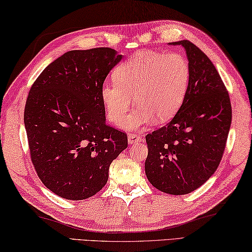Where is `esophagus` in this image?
<instances>
[{
    "label": "esophagus",
    "instance_id": "1",
    "mask_svg": "<svg viewBox=\"0 0 252 252\" xmlns=\"http://www.w3.org/2000/svg\"><path fill=\"white\" fill-rule=\"evenodd\" d=\"M143 141V137L141 135H137V134H129L128 135V144H136V143H139Z\"/></svg>",
    "mask_w": 252,
    "mask_h": 252
}]
</instances>
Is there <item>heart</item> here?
Segmentation results:
<instances>
[{
	"label": "heart",
	"instance_id": "heart-1",
	"mask_svg": "<svg viewBox=\"0 0 252 252\" xmlns=\"http://www.w3.org/2000/svg\"><path fill=\"white\" fill-rule=\"evenodd\" d=\"M116 81H106L100 96L108 121L137 130L158 119L165 123L179 113L187 97L191 68L181 53L139 51L115 69ZM139 106L127 119L132 97Z\"/></svg>",
	"mask_w": 252,
	"mask_h": 252
}]
</instances>
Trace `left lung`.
<instances>
[{"instance_id":"1","label":"left lung","mask_w":252,"mask_h":252,"mask_svg":"<svg viewBox=\"0 0 252 252\" xmlns=\"http://www.w3.org/2000/svg\"><path fill=\"white\" fill-rule=\"evenodd\" d=\"M182 45L191 80L182 107L162 128L146 135L145 173L159 191L191 193L217 171L228 138L232 109L229 94L212 61L188 40Z\"/></svg>"}]
</instances>
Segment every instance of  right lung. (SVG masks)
Listing matches in <instances>:
<instances>
[{
    "label": "right lung",
    "mask_w": 252,
    "mask_h": 252,
    "mask_svg": "<svg viewBox=\"0 0 252 252\" xmlns=\"http://www.w3.org/2000/svg\"><path fill=\"white\" fill-rule=\"evenodd\" d=\"M123 56L110 48L71 50L36 78L24 108L31 159L42 183L67 200H85L108 180L127 135L106 124L100 90Z\"/></svg>",
    "instance_id": "right-lung-1"
}]
</instances>
